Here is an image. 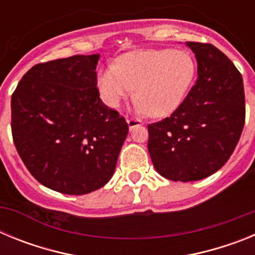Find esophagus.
Wrapping results in <instances>:
<instances>
[{
    "label": "esophagus",
    "mask_w": 255,
    "mask_h": 255,
    "mask_svg": "<svg viewBox=\"0 0 255 255\" xmlns=\"http://www.w3.org/2000/svg\"><path fill=\"white\" fill-rule=\"evenodd\" d=\"M126 123H128V126H129L130 130L135 129L136 126H140L141 124H143L140 120H139V119H134V117H130V119H128V120H126Z\"/></svg>",
    "instance_id": "esophagus-1"
}]
</instances>
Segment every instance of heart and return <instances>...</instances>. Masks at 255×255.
<instances>
[{"mask_svg":"<svg viewBox=\"0 0 255 255\" xmlns=\"http://www.w3.org/2000/svg\"><path fill=\"white\" fill-rule=\"evenodd\" d=\"M195 75L197 64L189 52L139 49L121 56L116 65L100 70L97 85L110 107H117L135 91L139 112L164 117L176 111L185 100Z\"/></svg>","mask_w":255,"mask_h":255,"instance_id":"b5f03b06","label":"heart"}]
</instances>
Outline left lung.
<instances>
[{
    "label": "left lung",
    "mask_w": 255,
    "mask_h": 255,
    "mask_svg": "<svg viewBox=\"0 0 255 255\" xmlns=\"http://www.w3.org/2000/svg\"><path fill=\"white\" fill-rule=\"evenodd\" d=\"M198 79L170 117L148 125L155 171L172 181H197L220 170L233 154L245 121L242 74L209 43L186 42Z\"/></svg>",
    "instance_id": "8db88e82"
}]
</instances>
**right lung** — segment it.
Segmentation results:
<instances>
[{"label": "right lung", "instance_id": "1", "mask_svg": "<svg viewBox=\"0 0 255 255\" xmlns=\"http://www.w3.org/2000/svg\"><path fill=\"white\" fill-rule=\"evenodd\" d=\"M100 55H76L31 67L11 97L13 144L42 185L69 195L106 185L129 128L101 101Z\"/></svg>", "mask_w": 255, "mask_h": 255}]
</instances>
